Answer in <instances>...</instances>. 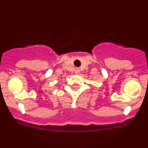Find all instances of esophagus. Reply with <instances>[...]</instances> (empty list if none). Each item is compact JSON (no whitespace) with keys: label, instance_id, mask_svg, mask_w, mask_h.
Returning <instances> with one entry per match:
<instances>
[{"label":"esophagus","instance_id":"obj_1","mask_svg":"<svg viewBox=\"0 0 148 148\" xmlns=\"http://www.w3.org/2000/svg\"><path fill=\"white\" fill-rule=\"evenodd\" d=\"M78 71H79V70H75V73H78Z\"/></svg>","mask_w":148,"mask_h":148}]
</instances>
